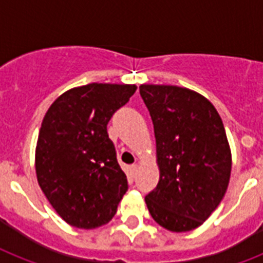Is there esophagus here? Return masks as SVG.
<instances>
[{"mask_svg": "<svg viewBox=\"0 0 263 263\" xmlns=\"http://www.w3.org/2000/svg\"><path fill=\"white\" fill-rule=\"evenodd\" d=\"M129 169H131L132 173H136V172H138V169H139V165H138V164L131 165V166H129Z\"/></svg>", "mask_w": 263, "mask_h": 263, "instance_id": "34e87169", "label": "esophagus"}]
</instances>
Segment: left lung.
<instances>
[{
	"mask_svg": "<svg viewBox=\"0 0 263 263\" xmlns=\"http://www.w3.org/2000/svg\"><path fill=\"white\" fill-rule=\"evenodd\" d=\"M152 116L160 181L144 200L157 224L190 232L208 220L224 198L232 154L213 103L194 90L142 84Z\"/></svg>",
	"mask_w": 263,
	"mask_h": 263,
	"instance_id": "8db88e82",
	"label": "left lung"
}]
</instances>
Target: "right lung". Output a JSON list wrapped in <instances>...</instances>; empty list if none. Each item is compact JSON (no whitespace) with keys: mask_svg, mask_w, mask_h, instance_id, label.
Listing matches in <instances>:
<instances>
[{"mask_svg":"<svg viewBox=\"0 0 263 263\" xmlns=\"http://www.w3.org/2000/svg\"><path fill=\"white\" fill-rule=\"evenodd\" d=\"M135 84L90 83L61 94L47 109L35 148L41 190L67 224H107L128 190L106 125Z\"/></svg>","mask_w":263,"mask_h":263,"instance_id":"add662e5","label":"right lung"}]
</instances>
